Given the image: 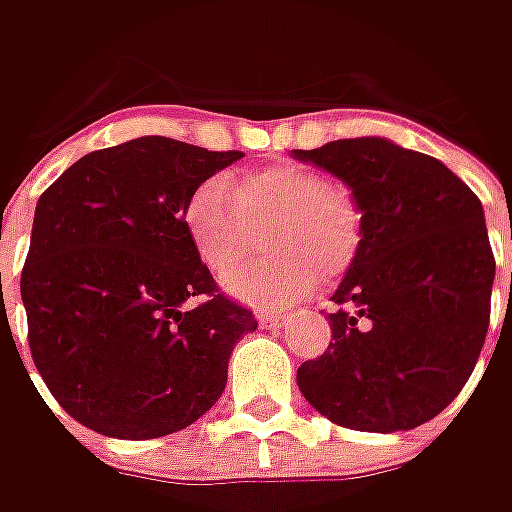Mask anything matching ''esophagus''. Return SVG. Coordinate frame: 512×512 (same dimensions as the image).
Masks as SVG:
<instances>
[{"mask_svg": "<svg viewBox=\"0 0 512 512\" xmlns=\"http://www.w3.org/2000/svg\"><path fill=\"white\" fill-rule=\"evenodd\" d=\"M259 322L265 327H285L287 322H290V316H287V313H262Z\"/></svg>", "mask_w": 512, "mask_h": 512, "instance_id": "obj_1", "label": "esophagus"}]
</instances>
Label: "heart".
<instances>
[{
    "label": "heart",
    "mask_w": 512,
    "mask_h": 512,
    "mask_svg": "<svg viewBox=\"0 0 512 512\" xmlns=\"http://www.w3.org/2000/svg\"><path fill=\"white\" fill-rule=\"evenodd\" d=\"M187 239L210 273L236 267L267 230L273 259L250 262L222 276L233 299L253 307H279L305 299L319 276L336 279L353 265L364 236V213L353 193L330 185L305 165H270L227 179H207L187 199Z\"/></svg>",
    "instance_id": "b5f03b06"
}]
</instances>
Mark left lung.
I'll return each mask as SVG.
<instances>
[{
  "mask_svg": "<svg viewBox=\"0 0 512 512\" xmlns=\"http://www.w3.org/2000/svg\"><path fill=\"white\" fill-rule=\"evenodd\" d=\"M293 159L342 179L364 213L327 316L333 342L296 373L302 396L350 430L430 422L462 393L490 325L496 262L482 202L439 159L382 136Z\"/></svg>",
  "mask_w": 512,
  "mask_h": 512,
  "instance_id": "obj_1",
  "label": "left lung"
}]
</instances>
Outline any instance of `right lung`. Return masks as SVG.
<instances>
[{
  "mask_svg": "<svg viewBox=\"0 0 512 512\" xmlns=\"http://www.w3.org/2000/svg\"><path fill=\"white\" fill-rule=\"evenodd\" d=\"M245 153L142 136L93 150L39 196L22 270L33 364L76 422L159 439L219 402L256 330L187 239V199Z\"/></svg>",
  "mask_w": 512,
  "mask_h": 512,
  "instance_id": "1",
  "label": "right lung"
}]
</instances>
